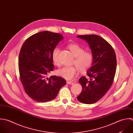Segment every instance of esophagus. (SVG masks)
<instances>
[{
  "instance_id": "obj_1",
  "label": "esophagus",
  "mask_w": 133,
  "mask_h": 133,
  "mask_svg": "<svg viewBox=\"0 0 133 133\" xmlns=\"http://www.w3.org/2000/svg\"><path fill=\"white\" fill-rule=\"evenodd\" d=\"M66 84H69V85H73L74 83L72 82H70V81H66Z\"/></svg>"
}]
</instances>
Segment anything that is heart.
Here are the masks:
<instances>
[{"mask_svg": "<svg viewBox=\"0 0 133 133\" xmlns=\"http://www.w3.org/2000/svg\"><path fill=\"white\" fill-rule=\"evenodd\" d=\"M68 48L75 57L74 64L76 66H64L57 71V74L68 81L72 80L78 73V69L82 72L87 71L91 66L94 57L90 51H85V49L77 44L72 43L68 45ZM60 49L56 48L52 54V59L54 64L59 66L60 62L59 59Z\"/></svg>", "mask_w": 133, "mask_h": 133, "instance_id": "obj_1", "label": "heart"}]
</instances>
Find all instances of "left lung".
Listing matches in <instances>:
<instances>
[{"label":"left lung","mask_w":133,"mask_h":133,"mask_svg":"<svg viewBox=\"0 0 133 133\" xmlns=\"http://www.w3.org/2000/svg\"><path fill=\"white\" fill-rule=\"evenodd\" d=\"M77 37L88 43L94 57L92 66L87 72L89 78L83 76L79 79L83 89L77 99L81 103L92 104L102 98L111 87L116 71V56L112 47L98 36Z\"/></svg>","instance_id":"8db88e82"}]
</instances>
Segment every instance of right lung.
Wrapping results in <instances>:
<instances>
[{
    "label": "right lung",
    "mask_w": 133,
    "mask_h": 133,
    "mask_svg": "<svg viewBox=\"0 0 133 133\" xmlns=\"http://www.w3.org/2000/svg\"><path fill=\"white\" fill-rule=\"evenodd\" d=\"M63 38L59 34L44 31L31 36L22 45L18 58L20 80L25 92L36 101L54 99L66 85L61 77H47L54 70L52 52Z\"/></svg>",
    "instance_id": "add662e5"
}]
</instances>
